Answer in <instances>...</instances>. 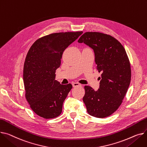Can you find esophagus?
Listing matches in <instances>:
<instances>
[{
  "instance_id": "34e87169",
  "label": "esophagus",
  "mask_w": 147,
  "mask_h": 147,
  "mask_svg": "<svg viewBox=\"0 0 147 147\" xmlns=\"http://www.w3.org/2000/svg\"><path fill=\"white\" fill-rule=\"evenodd\" d=\"M72 84H73V87H81V86H82V85H81L80 84L78 83H73Z\"/></svg>"
}]
</instances>
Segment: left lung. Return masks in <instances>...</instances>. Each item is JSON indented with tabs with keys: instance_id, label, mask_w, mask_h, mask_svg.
<instances>
[{
	"instance_id": "left-lung-1",
	"label": "left lung",
	"mask_w": 147,
	"mask_h": 147,
	"mask_svg": "<svg viewBox=\"0 0 147 147\" xmlns=\"http://www.w3.org/2000/svg\"><path fill=\"white\" fill-rule=\"evenodd\" d=\"M94 53L96 69L101 73L100 86L94 91L85 86L83 100L90 115L99 118L109 116L119 108L131 79V64L121 43L111 35L86 32L78 40Z\"/></svg>"
}]
</instances>
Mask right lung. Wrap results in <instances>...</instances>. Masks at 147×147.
Returning a JSON list of instances; mask_svg holds the SVG:
<instances>
[{"label": "right lung", "mask_w": 147, "mask_h": 147, "mask_svg": "<svg viewBox=\"0 0 147 147\" xmlns=\"http://www.w3.org/2000/svg\"><path fill=\"white\" fill-rule=\"evenodd\" d=\"M82 31L57 32L38 39L27 53L24 66L25 97L31 109L44 119L57 118L73 86L55 80L65 49Z\"/></svg>", "instance_id": "right-lung-1"}]
</instances>
